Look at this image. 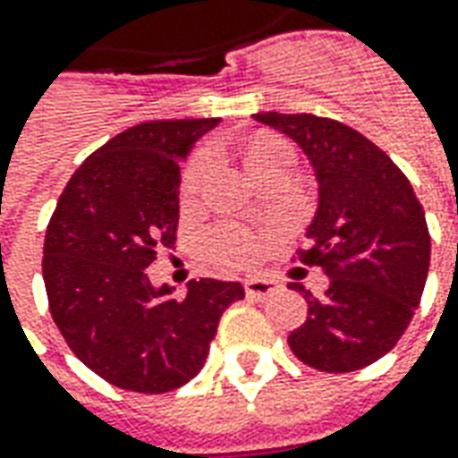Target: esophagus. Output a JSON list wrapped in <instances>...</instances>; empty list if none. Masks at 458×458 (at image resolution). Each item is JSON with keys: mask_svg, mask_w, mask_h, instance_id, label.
I'll use <instances>...</instances> for the list:
<instances>
[{"mask_svg": "<svg viewBox=\"0 0 458 458\" xmlns=\"http://www.w3.org/2000/svg\"><path fill=\"white\" fill-rule=\"evenodd\" d=\"M273 293H277V284L273 280H260V277H250L245 280V295L252 297V300H265Z\"/></svg>", "mask_w": 458, "mask_h": 458, "instance_id": "obj_1", "label": "esophagus"}]
</instances>
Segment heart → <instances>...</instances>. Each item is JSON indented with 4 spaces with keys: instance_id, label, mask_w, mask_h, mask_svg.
Wrapping results in <instances>:
<instances>
[{
    "instance_id": "heart-1",
    "label": "heart",
    "mask_w": 458,
    "mask_h": 458,
    "mask_svg": "<svg viewBox=\"0 0 458 458\" xmlns=\"http://www.w3.org/2000/svg\"><path fill=\"white\" fill-rule=\"evenodd\" d=\"M248 163H250L252 174L273 168V165H290L293 163V148L280 139L273 136H262L250 146L248 151ZM213 165V153L200 151L193 156V161L188 163L183 174V196L193 198L200 191L203 178ZM260 235L248 228L238 225H216L206 233V250L210 260L225 267V270H240L248 267L258 260L260 255Z\"/></svg>"
}]
</instances>
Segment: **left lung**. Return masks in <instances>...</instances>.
<instances>
[{
    "label": "left lung",
    "instance_id": "1",
    "mask_svg": "<svg viewBox=\"0 0 458 458\" xmlns=\"http://www.w3.org/2000/svg\"><path fill=\"white\" fill-rule=\"evenodd\" d=\"M295 140L318 178V210L307 225L305 265L329 277L325 297L305 284L307 319L290 350L319 372H354L377 362L404 335L419 307L431 240L414 188L360 131L312 114H255Z\"/></svg>",
    "mask_w": 458,
    "mask_h": 458
}]
</instances>
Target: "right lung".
I'll list each match as a JSON object with an SVG mask.
<instances>
[{
	"mask_svg": "<svg viewBox=\"0 0 458 458\" xmlns=\"http://www.w3.org/2000/svg\"><path fill=\"white\" fill-rule=\"evenodd\" d=\"M220 118L146 121L86 158L44 240L51 318L81 362L111 385L163 394L206 364L220 315L240 283L191 280L185 297L156 287L146 267L174 248L181 163Z\"/></svg>",
	"mask_w": 458,
	"mask_h": 458,
	"instance_id": "1",
	"label": "right lung"
}]
</instances>
